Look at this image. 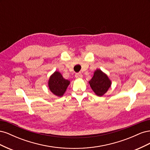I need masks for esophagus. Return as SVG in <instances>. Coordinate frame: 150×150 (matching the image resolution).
<instances>
[{"label":"esophagus","mask_w":150,"mask_h":150,"mask_svg":"<svg viewBox=\"0 0 150 150\" xmlns=\"http://www.w3.org/2000/svg\"><path fill=\"white\" fill-rule=\"evenodd\" d=\"M75 77L77 79H81V78H83V75L81 74V73H76L75 74Z\"/></svg>","instance_id":"34e87169"}]
</instances>
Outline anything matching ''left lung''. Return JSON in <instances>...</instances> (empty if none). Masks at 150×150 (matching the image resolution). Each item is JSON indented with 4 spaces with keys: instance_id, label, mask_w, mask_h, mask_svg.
I'll return each instance as SVG.
<instances>
[{
    "instance_id": "left-lung-1",
    "label": "left lung",
    "mask_w": 150,
    "mask_h": 150,
    "mask_svg": "<svg viewBox=\"0 0 150 150\" xmlns=\"http://www.w3.org/2000/svg\"><path fill=\"white\" fill-rule=\"evenodd\" d=\"M89 84L96 95L102 96L105 94L111 86V81L108 75L101 69H97L94 72L92 79Z\"/></svg>"
}]
</instances>
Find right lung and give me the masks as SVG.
Segmentation results:
<instances>
[{
  "mask_svg": "<svg viewBox=\"0 0 150 150\" xmlns=\"http://www.w3.org/2000/svg\"><path fill=\"white\" fill-rule=\"evenodd\" d=\"M70 84V81L63 78L60 72L56 71L49 77L48 87L51 92L57 97H62Z\"/></svg>",
  "mask_w": 150,
  "mask_h": 150,
  "instance_id": "right-lung-1",
  "label": "right lung"
}]
</instances>
